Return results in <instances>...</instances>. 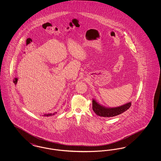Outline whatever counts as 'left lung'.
Returning <instances> with one entry per match:
<instances>
[{"mask_svg":"<svg viewBox=\"0 0 161 161\" xmlns=\"http://www.w3.org/2000/svg\"><path fill=\"white\" fill-rule=\"evenodd\" d=\"M131 106V103H127L120 107L107 108L100 105L95 100H92V109L93 112L100 116L112 117L123 114Z\"/></svg>","mask_w":161,"mask_h":161,"instance_id":"left-lung-1","label":"left lung"}]
</instances>
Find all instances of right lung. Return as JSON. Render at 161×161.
Here are the masks:
<instances>
[{
    "mask_svg": "<svg viewBox=\"0 0 161 161\" xmlns=\"http://www.w3.org/2000/svg\"><path fill=\"white\" fill-rule=\"evenodd\" d=\"M54 114H47V115H45L44 116H52V115H54Z\"/></svg>",
    "mask_w": 161,
    "mask_h": 161,
    "instance_id": "obj_1",
    "label": "right lung"
}]
</instances>
